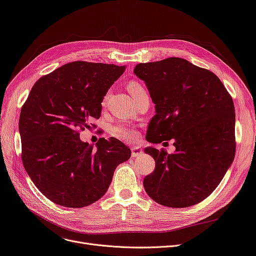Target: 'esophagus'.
<instances>
[{"label": "esophagus", "instance_id": "34e87169", "mask_svg": "<svg viewBox=\"0 0 256 256\" xmlns=\"http://www.w3.org/2000/svg\"><path fill=\"white\" fill-rule=\"evenodd\" d=\"M142 150L140 148V147H137V146H134V147H132V156H140V154H142Z\"/></svg>", "mask_w": 256, "mask_h": 256}]
</instances>
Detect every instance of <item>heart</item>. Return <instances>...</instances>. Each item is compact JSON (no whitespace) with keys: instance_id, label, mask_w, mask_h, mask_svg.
Masks as SVG:
<instances>
[{"instance_id":"1","label":"heart","mask_w":256,"mask_h":256,"mask_svg":"<svg viewBox=\"0 0 256 256\" xmlns=\"http://www.w3.org/2000/svg\"><path fill=\"white\" fill-rule=\"evenodd\" d=\"M128 89L135 100H138L147 93L145 87L138 80H130L128 84ZM112 135L121 140L132 141L137 137V132L132 126L128 124H116L112 128Z\"/></svg>"}]
</instances>
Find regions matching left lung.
<instances>
[{"label":"left lung","mask_w":256,"mask_h":256,"mask_svg":"<svg viewBox=\"0 0 256 256\" xmlns=\"http://www.w3.org/2000/svg\"><path fill=\"white\" fill-rule=\"evenodd\" d=\"M134 72L156 104L146 139L165 144L173 138L176 146L170 154L145 150L156 168L144 178V189L165 206L197 204L216 189L234 158L232 98L214 72L182 58L139 63Z\"/></svg>","instance_id":"1"}]
</instances>
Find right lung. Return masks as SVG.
I'll return each instance as SVG.
<instances>
[{
    "label": "right lung",
    "mask_w": 256,
    "mask_h": 256,
    "mask_svg": "<svg viewBox=\"0 0 256 256\" xmlns=\"http://www.w3.org/2000/svg\"><path fill=\"white\" fill-rule=\"evenodd\" d=\"M126 70L115 64L74 61L40 78L20 116L22 160L34 184L52 202L84 208L102 198L130 150L115 138L98 147L80 132L96 128L106 91Z\"/></svg>",
    "instance_id": "obj_1"
}]
</instances>
